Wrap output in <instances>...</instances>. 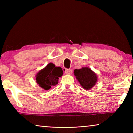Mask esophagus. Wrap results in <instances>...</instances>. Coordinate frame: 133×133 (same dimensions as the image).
<instances>
[{
	"label": "esophagus",
	"mask_w": 133,
	"mask_h": 133,
	"mask_svg": "<svg viewBox=\"0 0 133 133\" xmlns=\"http://www.w3.org/2000/svg\"><path fill=\"white\" fill-rule=\"evenodd\" d=\"M65 73H66V75H71L72 73V70L71 69H66V70H65Z\"/></svg>",
	"instance_id": "34e87169"
}]
</instances>
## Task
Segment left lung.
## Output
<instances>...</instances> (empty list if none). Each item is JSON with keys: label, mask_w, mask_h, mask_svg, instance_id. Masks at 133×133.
Here are the masks:
<instances>
[{"label": "left lung", "mask_w": 133, "mask_h": 133, "mask_svg": "<svg viewBox=\"0 0 133 133\" xmlns=\"http://www.w3.org/2000/svg\"><path fill=\"white\" fill-rule=\"evenodd\" d=\"M74 75L83 88L87 90L93 88L98 80L97 74L87 67L75 69Z\"/></svg>", "instance_id": "obj_1"}]
</instances>
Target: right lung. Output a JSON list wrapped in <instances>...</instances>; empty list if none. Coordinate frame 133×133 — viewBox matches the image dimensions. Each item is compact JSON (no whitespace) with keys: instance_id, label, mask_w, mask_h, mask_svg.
Masks as SVG:
<instances>
[{"instance_id":"add662e5","label":"right lung","mask_w":133,"mask_h":133,"mask_svg":"<svg viewBox=\"0 0 133 133\" xmlns=\"http://www.w3.org/2000/svg\"><path fill=\"white\" fill-rule=\"evenodd\" d=\"M63 71L60 67L50 63L36 75L37 84L45 90H49L51 87L58 84L59 77H62Z\"/></svg>"}]
</instances>
